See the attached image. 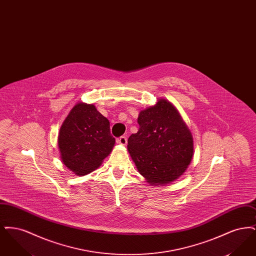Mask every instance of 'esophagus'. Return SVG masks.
<instances>
[{"label": "esophagus", "mask_w": 256, "mask_h": 256, "mask_svg": "<svg viewBox=\"0 0 256 256\" xmlns=\"http://www.w3.org/2000/svg\"><path fill=\"white\" fill-rule=\"evenodd\" d=\"M117 143L120 144V145H122V146H126V143H128V139H126V136H121L120 138L117 139Z\"/></svg>", "instance_id": "34e87169"}]
</instances>
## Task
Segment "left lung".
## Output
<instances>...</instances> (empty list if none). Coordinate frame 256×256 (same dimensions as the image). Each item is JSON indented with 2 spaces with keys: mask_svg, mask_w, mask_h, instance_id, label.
Segmentation results:
<instances>
[{
  "mask_svg": "<svg viewBox=\"0 0 256 256\" xmlns=\"http://www.w3.org/2000/svg\"><path fill=\"white\" fill-rule=\"evenodd\" d=\"M139 130L128 140V150L146 182L165 185L187 170L194 156L193 136L178 110L168 100L140 111Z\"/></svg>",
  "mask_w": 256,
  "mask_h": 256,
  "instance_id": "obj_1",
  "label": "left lung"
}]
</instances>
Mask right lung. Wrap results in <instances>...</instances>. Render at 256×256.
Listing matches in <instances>:
<instances>
[{
  "label": "right lung",
  "mask_w": 256,
  "mask_h": 256,
  "mask_svg": "<svg viewBox=\"0 0 256 256\" xmlns=\"http://www.w3.org/2000/svg\"><path fill=\"white\" fill-rule=\"evenodd\" d=\"M58 144L62 163L74 174L86 176L110 156L115 138L110 121L94 104L78 102L61 124Z\"/></svg>",
  "instance_id": "obj_1"
}]
</instances>
